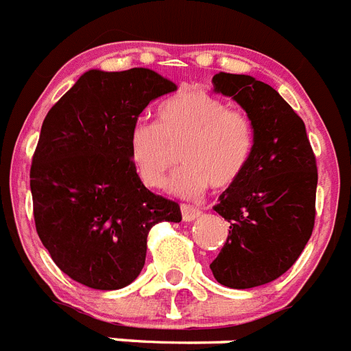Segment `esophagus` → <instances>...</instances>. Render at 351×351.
Returning <instances> with one entry per match:
<instances>
[{
	"instance_id": "34e87169",
	"label": "esophagus",
	"mask_w": 351,
	"mask_h": 351,
	"mask_svg": "<svg viewBox=\"0 0 351 351\" xmlns=\"http://www.w3.org/2000/svg\"><path fill=\"white\" fill-rule=\"evenodd\" d=\"M199 216H202V210H199V208L193 207V205H182V219H184L185 223L194 221Z\"/></svg>"
}]
</instances>
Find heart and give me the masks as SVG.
Instances as JSON below:
<instances>
[{
    "mask_svg": "<svg viewBox=\"0 0 351 351\" xmlns=\"http://www.w3.org/2000/svg\"><path fill=\"white\" fill-rule=\"evenodd\" d=\"M169 182L176 196L193 198L208 184L221 189L239 180L253 149V123L241 108L199 89H185L157 108L155 126L137 125L130 137V160L144 185L160 189Z\"/></svg>",
    "mask_w": 351,
    "mask_h": 351,
    "instance_id": "obj_1",
    "label": "heart"
}]
</instances>
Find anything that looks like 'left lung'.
Masks as SVG:
<instances>
[{
	"label": "left lung",
	"instance_id": "8db88e82",
	"mask_svg": "<svg viewBox=\"0 0 351 351\" xmlns=\"http://www.w3.org/2000/svg\"><path fill=\"white\" fill-rule=\"evenodd\" d=\"M212 85L250 116L253 149L239 180L214 207L230 230L210 269L221 285L250 289L284 275L311 239L316 157L302 117L271 85L230 73L214 75Z\"/></svg>",
	"mask_w": 351,
	"mask_h": 351
}]
</instances>
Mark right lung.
<instances>
[{
  "mask_svg": "<svg viewBox=\"0 0 351 351\" xmlns=\"http://www.w3.org/2000/svg\"><path fill=\"white\" fill-rule=\"evenodd\" d=\"M173 90L146 67L90 69L44 119L30 169L35 228L53 262L90 289L132 284L152 226L182 221L178 203L146 189L130 160L141 112Z\"/></svg>",
  "mask_w": 351,
  "mask_h": 351,
  "instance_id": "1",
  "label": "right lung"
}]
</instances>
